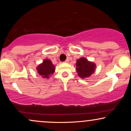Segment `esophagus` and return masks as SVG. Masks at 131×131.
Segmentation results:
<instances>
[{"label": "esophagus", "mask_w": 131, "mask_h": 131, "mask_svg": "<svg viewBox=\"0 0 131 131\" xmlns=\"http://www.w3.org/2000/svg\"><path fill=\"white\" fill-rule=\"evenodd\" d=\"M69 61H70V60H69V58H67V59L65 61H64V62H65V63H68Z\"/></svg>", "instance_id": "obj_1"}]
</instances>
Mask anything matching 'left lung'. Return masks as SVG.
Returning <instances> with one entry per match:
<instances>
[{
    "label": "left lung",
    "instance_id": "1",
    "mask_svg": "<svg viewBox=\"0 0 131 131\" xmlns=\"http://www.w3.org/2000/svg\"><path fill=\"white\" fill-rule=\"evenodd\" d=\"M76 71L81 78L89 77L94 72L95 64L89 61L86 58H81L76 63Z\"/></svg>",
    "mask_w": 131,
    "mask_h": 131
}]
</instances>
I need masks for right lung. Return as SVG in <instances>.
<instances>
[{
  "label": "right lung",
  "mask_w": 131,
  "mask_h": 131,
  "mask_svg": "<svg viewBox=\"0 0 131 131\" xmlns=\"http://www.w3.org/2000/svg\"><path fill=\"white\" fill-rule=\"evenodd\" d=\"M55 66L52 64L50 60L46 59L37 67L38 73L43 78H49V76L53 74L55 71Z\"/></svg>",
  "instance_id": "obj_1"
}]
</instances>
